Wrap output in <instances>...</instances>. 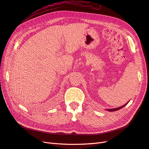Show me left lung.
Segmentation results:
<instances>
[{
  "label": "left lung",
  "mask_w": 149,
  "mask_h": 149,
  "mask_svg": "<svg viewBox=\"0 0 149 149\" xmlns=\"http://www.w3.org/2000/svg\"><path fill=\"white\" fill-rule=\"evenodd\" d=\"M128 102H127V104H125V105H123V106H121V107H119V108H114V109H107V110H108V111H117V110H119V109H121L122 108H123L125 105H127V104H128Z\"/></svg>",
  "instance_id": "1"
}]
</instances>
